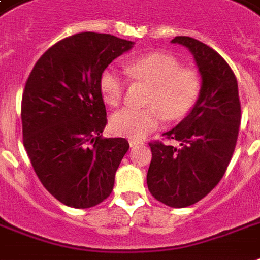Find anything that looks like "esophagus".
<instances>
[{"instance_id": "1", "label": "esophagus", "mask_w": 260, "mask_h": 260, "mask_svg": "<svg viewBox=\"0 0 260 260\" xmlns=\"http://www.w3.org/2000/svg\"><path fill=\"white\" fill-rule=\"evenodd\" d=\"M139 144H143L140 140H136V139H129V146L131 147H135V146H139Z\"/></svg>"}]
</instances>
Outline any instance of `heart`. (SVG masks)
Segmentation results:
<instances>
[{
	"instance_id": "heart-1",
	"label": "heart",
	"mask_w": 260,
	"mask_h": 260,
	"mask_svg": "<svg viewBox=\"0 0 260 260\" xmlns=\"http://www.w3.org/2000/svg\"><path fill=\"white\" fill-rule=\"evenodd\" d=\"M131 79L150 85L144 100L146 108H124L110 118V126L116 135L131 139L146 138L159 128L163 118L181 120L196 105L201 81L194 70L181 69L179 63L166 54L152 52L132 59L124 64ZM125 78L114 67L102 71L100 90L104 101L117 106L124 97Z\"/></svg>"
}]
</instances>
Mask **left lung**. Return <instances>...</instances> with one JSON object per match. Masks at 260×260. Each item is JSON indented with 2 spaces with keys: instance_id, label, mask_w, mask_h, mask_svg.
<instances>
[{
  "instance_id": "left-lung-1",
  "label": "left lung",
  "mask_w": 260,
  "mask_h": 260,
  "mask_svg": "<svg viewBox=\"0 0 260 260\" xmlns=\"http://www.w3.org/2000/svg\"><path fill=\"white\" fill-rule=\"evenodd\" d=\"M171 43L189 48L201 74V91L190 113L163 134L181 147L150 143V193L171 208H186L209 194L225 174L238 142L240 101L230 64L213 48L187 36Z\"/></svg>"
}]
</instances>
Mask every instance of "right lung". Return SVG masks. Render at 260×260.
Masks as SVG:
<instances>
[{
	"label": "right lung",
	"instance_id": "1",
	"mask_svg": "<svg viewBox=\"0 0 260 260\" xmlns=\"http://www.w3.org/2000/svg\"><path fill=\"white\" fill-rule=\"evenodd\" d=\"M132 47L113 35H73L48 48L26 79L22 143L43 186L64 205L91 208L113 190L129 144L101 136L106 109L100 78Z\"/></svg>",
	"mask_w": 260,
	"mask_h": 260
}]
</instances>
